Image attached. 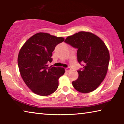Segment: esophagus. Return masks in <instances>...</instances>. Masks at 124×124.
<instances>
[{
    "instance_id": "esophagus-1",
    "label": "esophagus",
    "mask_w": 124,
    "mask_h": 124,
    "mask_svg": "<svg viewBox=\"0 0 124 124\" xmlns=\"http://www.w3.org/2000/svg\"><path fill=\"white\" fill-rule=\"evenodd\" d=\"M70 70H71V69H70V67H68V68H66V72H70Z\"/></svg>"
}]
</instances>
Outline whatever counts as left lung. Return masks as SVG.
<instances>
[{
    "label": "left lung",
    "instance_id": "1",
    "mask_svg": "<svg viewBox=\"0 0 124 124\" xmlns=\"http://www.w3.org/2000/svg\"><path fill=\"white\" fill-rule=\"evenodd\" d=\"M64 42L77 48V59L83 69L78 70V78L72 82L74 89L89 93L99 86L106 76L110 55L101 39L89 32H79L68 36Z\"/></svg>",
    "mask_w": 124,
    "mask_h": 124
}]
</instances>
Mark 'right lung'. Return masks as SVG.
<instances>
[{"label":"right lung","mask_w":124,"mask_h":124,"mask_svg":"<svg viewBox=\"0 0 124 124\" xmlns=\"http://www.w3.org/2000/svg\"><path fill=\"white\" fill-rule=\"evenodd\" d=\"M64 40L47 33H38L27 40L18 55V68L22 79L34 93L51 95L57 89L58 79L64 74L62 67H49L56 46Z\"/></svg>","instance_id":"obj_1"}]
</instances>
